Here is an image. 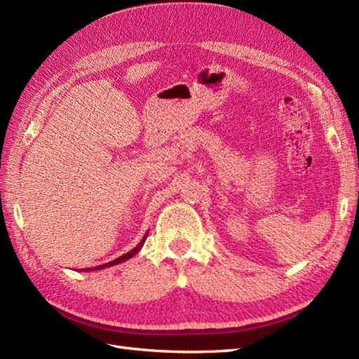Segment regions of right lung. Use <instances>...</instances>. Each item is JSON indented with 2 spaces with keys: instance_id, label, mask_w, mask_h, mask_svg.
<instances>
[{
  "instance_id": "1",
  "label": "right lung",
  "mask_w": 359,
  "mask_h": 359,
  "mask_svg": "<svg viewBox=\"0 0 359 359\" xmlns=\"http://www.w3.org/2000/svg\"><path fill=\"white\" fill-rule=\"evenodd\" d=\"M147 236H148V232L144 235V238L142 240H140V243L135 247V248H132L130 250L128 253H126V255H123V256H119V257H116V259H114L112 262H107V264H103V265H99V266H95V268H85V269H82V271H86V273H88V271H97V269H103V268H109V266H114V265H118V264H123V262H126V260H128L130 257H133L135 255H137V252L140 248H142V245L145 244V240H147Z\"/></svg>"
}]
</instances>
